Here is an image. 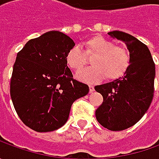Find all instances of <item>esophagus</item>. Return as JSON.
I'll list each match as a JSON object with an SVG mask.
<instances>
[{
    "label": "esophagus",
    "instance_id": "esophagus-1",
    "mask_svg": "<svg viewBox=\"0 0 159 159\" xmlns=\"http://www.w3.org/2000/svg\"><path fill=\"white\" fill-rule=\"evenodd\" d=\"M93 91H95V87H94V86L89 85V92H90V93H92Z\"/></svg>",
    "mask_w": 159,
    "mask_h": 159
}]
</instances>
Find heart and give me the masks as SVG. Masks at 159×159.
<instances>
[{"label":"heart","instance_id":"1","mask_svg":"<svg viewBox=\"0 0 159 159\" xmlns=\"http://www.w3.org/2000/svg\"><path fill=\"white\" fill-rule=\"evenodd\" d=\"M93 65L78 75V79L89 83H95L104 77L107 80H115L122 77L129 68L131 57L127 48L117 46L102 36L91 37L83 43V50L74 46L68 50L65 62L70 69L80 72L88 64L87 57Z\"/></svg>","mask_w":159,"mask_h":159}]
</instances>
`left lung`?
<instances>
[{
    "instance_id": "8db88e82",
    "label": "left lung",
    "mask_w": 159,
    "mask_h": 159,
    "mask_svg": "<svg viewBox=\"0 0 159 159\" xmlns=\"http://www.w3.org/2000/svg\"><path fill=\"white\" fill-rule=\"evenodd\" d=\"M109 35L126 44L131 63L122 78L95 87L103 98L95 117L107 129L122 131L135 125L150 107L154 95L155 64L148 47L134 36L120 31Z\"/></svg>"
}]
</instances>
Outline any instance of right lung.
<instances>
[{
	"instance_id": "add662e5",
	"label": "right lung",
	"mask_w": 159,
	"mask_h": 159,
	"mask_svg": "<svg viewBox=\"0 0 159 159\" xmlns=\"http://www.w3.org/2000/svg\"><path fill=\"white\" fill-rule=\"evenodd\" d=\"M69 36L50 31L28 41L16 55L10 96L18 117L34 131L57 130L66 123L73 102L89 93L65 62L74 47Z\"/></svg>"
}]
</instances>
